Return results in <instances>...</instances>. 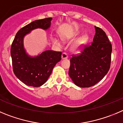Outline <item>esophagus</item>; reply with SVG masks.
Wrapping results in <instances>:
<instances>
[{
	"instance_id": "esophagus-1",
	"label": "esophagus",
	"mask_w": 123,
	"mask_h": 123,
	"mask_svg": "<svg viewBox=\"0 0 123 123\" xmlns=\"http://www.w3.org/2000/svg\"><path fill=\"white\" fill-rule=\"evenodd\" d=\"M67 57H68V55H67V53H63L62 54V56H61L62 59H67Z\"/></svg>"
}]
</instances>
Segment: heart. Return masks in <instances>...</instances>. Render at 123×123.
Segmentation results:
<instances>
[{"instance_id": "obj_1", "label": "heart", "mask_w": 123, "mask_h": 123, "mask_svg": "<svg viewBox=\"0 0 123 123\" xmlns=\"http://www.w3.org/2000/svg\"><path fill=\"white\" fill-rule=\"evenodd\" d=\"M89 35H87V34L82 35L81 37L78 38L77 40L75 41V42L73 44V45L72 46V50L74 52L80 51L84 48V46L87 44L88 40H89ZM53 42L55 45H57V46H61V43L57 38H53Z\"/></svg>"}]
</instances>
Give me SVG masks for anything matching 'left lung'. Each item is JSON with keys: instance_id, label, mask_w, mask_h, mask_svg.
Masks as SVG:
<instances>
[{"instance_id": "left-lung-1", "label": "left lung", "mask_w": 123, "mask_h": 123, "mask_svg": "<svg viewBox=\"0 0 123 123\" xmlns=\"http://www.w3.org/2000/svg\"><path fill=\"white\" fill-rule=\"evenodd\" d=\"M93 42L70 59L68 75L75 85L89 88L100 81L110 69L112 46L105 32L94 26Z\"/></svg>"}]
</instances>
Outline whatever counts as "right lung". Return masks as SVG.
I'll return each instance as SVG.
<instances>
[{
    "instance_id": "add662e5",
    "label": "right lung",
    "mask_w": 123,
    "mask_h": 123,
    "mask_svg": "<svg viewBox=\"0 0 123 123\" xmlns=\"http://www.w3.org/2000/svg\"><path fill=\"white\" fill-rule=\"evenodd\" d=\"M52 18L34 21L17 32L11 47L14 74L27 86L39 87L46 82L54 67L61 60V52L46 50L37 56H30L24 46V38L36 29H49Z\"/></svg>"
}]
</instances>
